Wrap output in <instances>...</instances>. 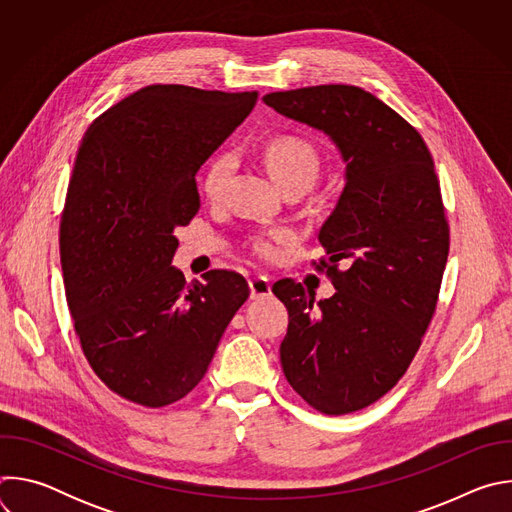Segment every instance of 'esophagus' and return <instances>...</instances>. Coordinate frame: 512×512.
Here are the masks:
<instances>
[{
    "label": "esophagus",
    "instance_id": "esophagus-1",
    "mask_svg": "<svg viewBox=\"0 0 512 512\" xmlns=\"http://www.w3.org/2000/svg\"><path fill=\"white\" fill-rule=\"evenodd\" d=\"M249 289H251V300H263L271 296V281L265 275H257L249 279Z\"/></svg>",
    "mask_w": 512,
    "mask_h": 512
}]
</instances>
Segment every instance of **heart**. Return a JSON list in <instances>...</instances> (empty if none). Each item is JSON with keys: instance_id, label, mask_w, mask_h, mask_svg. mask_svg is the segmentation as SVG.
<instances>
[{"instance_id": "b5f03b06", "label": "heart", "mask_w": 512, "mask_h": 512, "mask_svg": "<svg viewBox=\"0 0 512 512\" xmlns=\"http://www.w3.org/2000/svg\"><path fill=\"white\" fill-rule=\"evenodd\" d=\"M265 162L271 176L281 186V190L291 186H300L308 190L316 182L320 172V160L312 145L296 137L273 139L265 148ZM231 170H233L231 156L216 158L208 166L202 180V188L210 200H218L223 196ZM287 241H291V233L269 231L265 235H257L251 247L257 257L273 261L279 257L281 245H285Z\"/></svg>"}]
</instances>
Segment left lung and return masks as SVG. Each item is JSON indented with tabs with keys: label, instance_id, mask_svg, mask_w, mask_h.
Segmentation results:
<instances>
[{
	"label": "left lung",
	"instance_id": "1",
	"mask_svg": "<svg viewBox=\"0 0 512 512\" xmlns=\"http://www.w3.org/2000/svg\"><path fill=\"white\" fill-rule=\"evenodd\" d=\"M263 103L324 133L344 164L318 233L336 294L316 304L294 279L273 294L289 312L279 346L287 383L326 415L352 413L397 385L433 316L450 251L440 182L423 137L367 91L320 85Z\"/></svg>",
	"mask_w": 512,
	"mask_h": 512
}]
</instances>
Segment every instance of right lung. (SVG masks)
I'll return each mask as SVG.
<instances>
[{
  "label": "right lung",
  "instance_id": "1",
  "mask_svg": "<svg viewBox=\"0 0 512 512\" xmlns=\"http://www.w3.org/2000/svg\"><path fill=\"white\" fill-rule=\"evenodd\" d=\"M257 93L150 85L87 129L60 221L66 302L97 377L143 407L186 397L249 298L235 271L186 283L174 231L200 208L196 172Z\"/></svg>",
  "mask_w": 512,
  "mask_h": 512
}]
</instances>
